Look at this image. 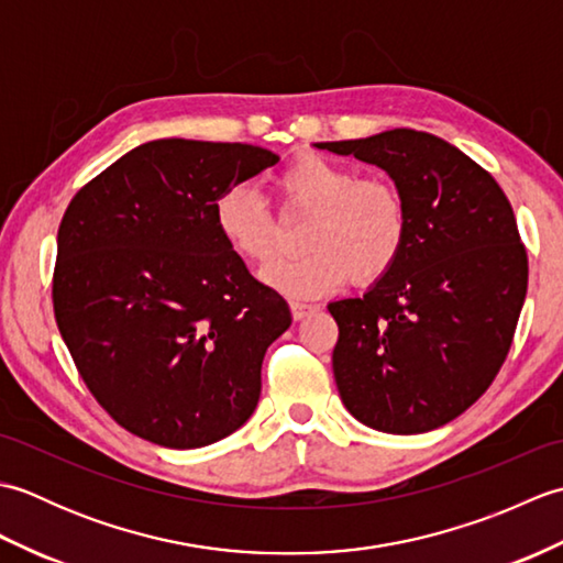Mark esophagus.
I'll list each match as a JSON object with an SVG mask.
<instances>
[{
	"mask_svg": "<svg viewBox=\"0 0 563 563\" xmlns=\"http://www.w3.org/2000/svg\"><path fill=\"white\" fill-rule=\"evenodd\" d=\"M317 305H307V302H290V312H292V317L300 321V319H305V317H309V314H314L317 312Z\"/></svg>",
	"mask_w": 563,
	"mask_h": 563,
	"instance_id": "1",
	"label": "esophagus"
}]
</instances>
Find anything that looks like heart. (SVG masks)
I'll return each mask as SVG.
<instances>
[{"label":"heart","mask_w":563,"mask_h":563,"mask_svg":"<svg viewBox=\"0 0 563 563\" xmlns=\"http://www.w3.org/2000/svg\"><path fill=\"white\" fill-rule=\"evenodd\" d=\"M283 218H305V256L273 263L261 278L288 297H317L351 278L373 285L397 266L409 236V206L385 176H363L305 154L275 176ZM214 224L239 258L271 263L285 246L278 218L254 190L230 188L214 202Z\"/></svg>","instance_id":"obj_1"}]
</instances>
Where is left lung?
Wrapping results in <instances>:
<instances>
[{"mask_svg":"<svg viewBox=\"0 0 563 563\" xmlns=\"http://www.w3.org/2000/svg\"><path fill=\"white\" fill-rule=\"evenodd\" d=\"M314 147L385 169L409 206L397 266L363 297L329 305L339 394L382 433H428L470 409L510 351L528 292L516 214L492 174L421 130Z\"/></svg>","mask_w":563,"mask_h":563,"instance_id":"left-lung-1","label":"left lung"}]
</instances>
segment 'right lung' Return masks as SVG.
<instances>
[{"label": "right lung", "mask_w": 563, "mask_h": 563, "mask_svg": "<svg viewBox=\"0 0 563 563\" xmlns=\"http://www.w3.org/2000/svg\"><path fill=\"white\" fill-rule=\"evenodd\" d=\"M242 142L152 140L77 190L53 307L81 379L130 433L190 450L242 428L290 307L214 224V202L278 164Z\"/></svg>", "instance_id": "add662e5"}]
</instances>
